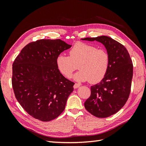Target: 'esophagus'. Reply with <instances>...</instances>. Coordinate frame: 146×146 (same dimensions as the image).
<instances>
[{
  "instance_id": "1",
  "label": "esophagus",
  "mask_w": 146,
  "mask_h": 146,
  "mask_svg": "<svg viewBox=\"0 0 146 146\" xmlns=\"http://www.w3.org/2000/svg\"><path fill=\"white\" fill-rule=\"evenodd\" d=\"M80 84H78V83H75L74 85V88H75V89H76V88H78V87H80Z\"/></svg>"
}]
</instances>
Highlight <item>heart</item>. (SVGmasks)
Returning <instances> with one entry per match:
<instances>
[{"instance_id": "heart-1", "label": "heart", "mask_w": 146, "mask_h": 146, "mask_svg": "<svg viewBox=\"0 0 146 146\" xmlns=\"http://www.w3.org/2000/svg\"><path fill=\"white\" fill-rule=\"evenodd\" d=\"M69 55L60 54L56 60L57 68L66 77H71L77 66L80 70L73 78L78 82L90 80L92 83H99L108 72L110 55L104 49L78 42L69 50Z\"/></svg>"}]
</instances>
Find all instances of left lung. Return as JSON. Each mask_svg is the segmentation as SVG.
Segmentation results:
<instances>
[{
  "mask_svg": "<svg viewBox=\"0 0 146 146\" xmlns=\"http://www.w3.org/2000/svg\"><path fill=\"white\" fill-rule=\"evenodd\" d=\"M103 44L110 55L108 72L100 83L91 86V96L84 105L87 111L100 118L116 113L124 105L130 93L133 63L127 48L107 36L82 38Z\"/></svg>",
  "mask_w": 146,
  "mask_h": 146,
  "instance_id": "8db88e82",
  "label": "left lung"
}]
</instances>
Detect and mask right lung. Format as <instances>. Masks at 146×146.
<instances>
[{"label": "right lung", "mask_w": 146, "mask_h": 146, "mask_svg": "<svg viewBox=\"0 0 146 146\" xmlns=\"http://www.w3.org/2000/svg\"><path fill=\"white\" fill-rule=\"evenodd\" d=\"M71 46L60 39L37 40L26 45L13 62L15 97L34 118L50 121L64 111L74 83L60 73L56 60Z\"/></svg>", "instance_id": "1"}]
</instances>
